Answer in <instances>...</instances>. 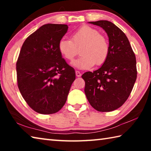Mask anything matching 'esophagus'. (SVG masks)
<instances>
[{"instance_id":"esophagus-1","label":"esophagus","mask_w":151,"mask_h":151,"mask_svg":"<svg viewBox=\"0 0 151 151\" xmlns=\"http://www.w3.org/2000/svg\"><path fill=\"white\" fill-rule=\"evenodd\" d=\"M76 76H77V77H80V76H81V73L79 72V71H78V70H76Z\"/></svg>"}]
</instances>
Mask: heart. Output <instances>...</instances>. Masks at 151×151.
I'll list each match as a JSON object with an SVG mask.
<instances>
[{
	"label": "heart",
	"instance_id": "b5f03b06",
	"mask_svg": "<svg viewBox=\"0 0 151 151\" xmlns=\"http://www.w3.org/2000/svg\"><path fill=\"white\" fill-rule=\"evenodd\" d=\"M81 46L82 56L73 63V65L79 69H88L95 63L101 65L109 54V43L106 38L98 30L88 26H84L74 32L72 40L60 39L58 48L66 60L72 61L77 53L76 47Z\"/></svg>",
	"mask_w": 151,
	"mask_h": 151
}]
</instances>
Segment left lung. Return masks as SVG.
<instances>
[{"mask_svg":"<svg viewBox=\"0 0 151 151\" xmlns=\"http://www.w3.org/2000/svg\"><path fill=\"white\" fill-rule=\"evenodd\" d=\"M101 27L109 37V54L98 70L82 75L89 103L96 111H114L127 100L137 76V62L129 40L122 30L108 20L88 22Z\"/></svg>","mask_w":151,"mask_h":151,"instance_id":"left-lung-1","label":"left lung"}]
</instances>
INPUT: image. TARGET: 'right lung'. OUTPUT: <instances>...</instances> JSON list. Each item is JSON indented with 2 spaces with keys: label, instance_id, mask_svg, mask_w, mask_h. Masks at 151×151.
Masks as SVG:
<instances>
[{
  "label": "right lung",
  "instance_id": "1",
  "mask_svg": "<svg viewBox=\"0 0 151 151\" xmlns=\"http://www.w3.org/2000/svg\"><path fill=\"white\" fill-rule=\"evenodd\" d=\"M68 25H42L25 40L17 62L18 86L22 97L38 113H56L63 108L75 69L66 63L58 45Z\"/></svg>",
  "mask_w": 151,
  "mask_h": 151
}]
</instances>
